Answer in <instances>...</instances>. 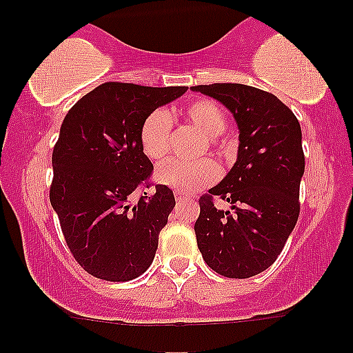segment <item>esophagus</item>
I'll return each mask as SVG.
<instances>
[{
	"label": "esophagus",
	"instance_id": "1",
	"mask_svg": "<svg viewBox=\"0 0 353 353\" xmlns=\"http://www.w3.org/2000/svg\"><path fill=\"white\" fill-rule=\"evenodd\" d=\"M174 196H176L177 201H190V199H192V196H189V194H184V192H179V190H177Z\"/></svg>",
	"mask_w": 353,
	"mask_h": 353
}]
</instances>
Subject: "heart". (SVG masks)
Returning <instances> with one entry per match:
<instances>
[{"label": "heart", "instance_id": "obj_1", "mask_svg": "<svg viewBox=\"0 0 353 353\" xmlns=\"http://www.w3.org/2000/svg\"><path fill=\"white\" fill-rule=\"evenodd\" d=\"M182 121L199 129L202 134L209 137V145L214 151L222 152L224 144L219 136L225 128V114L214 101L196 99L184 104L176 112ZM172 137V117L165 109H154L144 117L139 129V144L144 156L152 163H159L171 151ZM221 176V169L216 161L204 159L184 163V161L171 159L161 164L156 171V179L163 185H168L179 192H196L205 185L212 184Z\"/></svg>", "mask_w": 353, "mask_h": 353}]
</instances>
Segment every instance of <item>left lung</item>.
<instances>
[{
  "label": "left lung",
  "mask_w": 353,
  "mask_h": 353,
  "mask_svg": "<svg viewBox=\"0 0 353 353\" xmlns=\"http://www.w3.org/2000/svg\"><path fill=\"white\" fill-rule=\"evenodd\" d=\"M192 89L221 101L241 132L234 168L199 199L197 247L214 272L254 277L277 261L301 214V124L277 96L262 89L237 83ZM217 199L229 201L231 209L217 210Z\"/></svg>",
  "instance_id": "1"
}]
</instances>
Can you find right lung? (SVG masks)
Returning <instances> with one entry per match:
<instances>
[{
  "instance_id": "obj_1",
  "label": "right lung",
  "mask_w": 353,
  "mask_h": 353,
  "mask_svg": "<svg viewBox=\"0 0 353 353\" xmlns=\"http://www.w3.org/2000/svg\"><path fill=\"white\" fill-rule=\"evenodd\" d=\"M185 91L104 83L64 117L52 149L50 201L70 252L92 277L132 281L152 264L176 199L163 184L143 194L154 168L139 129L149 112Z\"/></svg>"
}]
</instances>
